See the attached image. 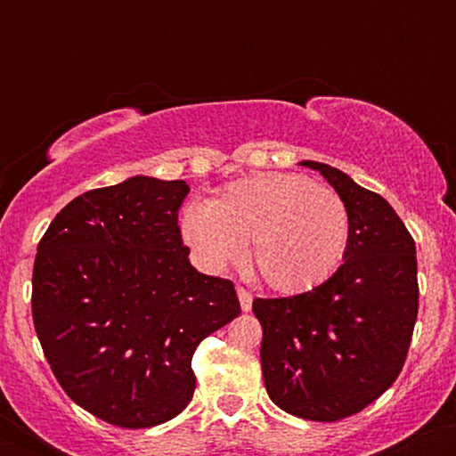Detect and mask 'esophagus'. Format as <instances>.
<instances>
[{
    "mask_svg": "<svg viewBox=\"0 0 456 456\" xmlns=\"http://www.w3.org/2000/svg\"><path fill=\"white\" fill-rule=\"evenodd\" d=\"M238 297H240V306H242V311L248 313L250 306H253V296H250V291L244 289V287H238Z\"/></svg>",
    "mask_w": 456,
    "mask_h": 456,
    "instance_id": "obj_1",
    "label": "esophagus"
}]
</instances>
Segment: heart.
Returning <instances> with one entry per match:
<instances>
[{
  "mask_svg": "<svg viewBox=\"0 0 456 456\" xmlns=\"http://www.w3.org/2000/svg\"><path fill=\"white\" fill-rule=\"evenodd\" d=\"M349 210L338 192L308 177L261 174L233 182L208 206H191L182 235L214 270L250 261L279 294L315 289L341 265L349 244Z\"/></svg>",
  "mask_w": 456,
  "mask_h": 456,
  "instance_id": "b5f03b06",
  "label": "heart"
}]
</instances>
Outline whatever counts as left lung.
Masks as SVG:
<instances>
[{
  "instance_id": "left-lung-1",
  "label": "left lung",
  "mask_w": 456,
  "mask_h": 456,
  "mask_svg": "<svg viewBox=\"0 0 456 456\" xmlns=\"http://www.w3.org/2000/svg\"><path fill=\"white\" fill-rule=\"evenodd\" d=\"M341 195L352 232L343 265L291 297H255L270 399L291 416L334 422L379 399L399 378L418 317L416 244L384 197L315 160Z\"/></svg>"
}]
</instances>
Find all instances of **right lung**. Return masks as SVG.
<instances>
[{"label":"right lung","mask_w":456,"mask_h":456,"mask_svg":"<svg viewBox=\"0 0 456 456\" xmlns=\"http://www.w3.org/2000/svg\"><path fill=\"white\" fill-rule=\"evenodd\" d=\"M188 191L148 175L87 191L38 244V341L66 395L109 425L175 418L195 392L197 345L240 315L233 282L188 261L177 227Z\"/></svg>","instance_id":"obj_1"}]
</instances>
